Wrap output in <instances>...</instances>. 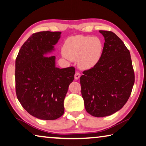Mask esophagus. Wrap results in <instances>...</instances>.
Masks as SVG:
<instances>
[{
	"label": "esophagus",
	"mask_w": 146,
	"mask_h": 146,
	"mask_svg": "<svg viewBox=\"0 0 146 146\" xmlns=\"http://www.w3.org/2000/svg\"><path fill=\"white\" fill-rule=\"evenodd\" d=\"M80 77V73L79 72H76L75 75V78L76 80H78V79Z\"/></svg>",
	"instance_id": "obj_1"
}]
</instances>
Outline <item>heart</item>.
Segmentation results:
<instances>
[{
	"instance_id": "obj_1",
	"label": "heart",
	"mask_w": 146,
	"mask_h": 146,
	"mask_svg": "<svg viewBox=\"0 0 146 146\" xmlns=\"http://www.w3.org/2000/svg\"><path fill=\"white\" fill-rule=\"evenodd\" d=\"M103 44L97 37L77 35L66 39L63 52L69 59H78L82 69H89L96 64L102 56Z\"/></svg>"
}]
</instances>
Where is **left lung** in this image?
<instances>
[{
	"mask_svg": "<svg viewBox=\"0 0 146 146\" xmlns=\"http://www.w3.org/2000/svg\"><path fill=\"white\" fill-rule=\"evenodd\" d=\"M105 43L99 61L80 78L86 110L94 117L110 115L121 109L135 82L130 53L112 32L100 31Z\"/></svg>",
	"mask_w": 146,
	"mask_h": 146,
	"instance_id": "1",
	"label": "left lung"
}]
</instances>
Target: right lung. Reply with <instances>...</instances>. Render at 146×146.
<instances>
[{
  "label": "right lung",
  "mask_w": 146,
  "mask_h": 146,
  "mask_svg": "<svg viewBox=\"0 0 146 146\" xmlns=\"http://www.w3.org/2000/svg\"><path fill=\"white\" fill-rule=\"evenodd\" d=\"M61 32L32 34L20 49L15 62L16 94L23 108L43 120H55L64 112V100L74 80L73 67L55 66L54 50Z\"/></svg>",
  "instance_id": "add662e5"
}]
</instances>
